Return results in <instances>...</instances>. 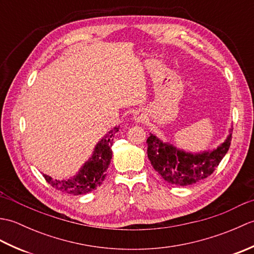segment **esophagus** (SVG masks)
<instances>
[{"instance_id":"esophagus-1","label":"esophagus","mask_w":254,"mask_h":254,"mask_svg":"<svg viewBox=\"0 0 254 254\" xmlns=\"http://www.w3.org/2000/svg\"><path fill=\"white\" fill-rule=\"evenodd\" d=\"M145 115L143 112H141V111H138V112H136L135 115H134V120H135L136 122H143L144 120H145Z\"/></svg>"}]
</instances>
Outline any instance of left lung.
Instances as JSON below:
<instances>
[{"label":"left lung","instance_id":"1","mask_svg":"<svg viewBox=\"0 0 254 254\" xmlns=\"http://www.w3.org/2000/svg\"><path fill=\"white\" fill-rule=\"evenodd\" d=\"M231 131V130H230ZM231 142V133L216 149L198 154L186 153L174 145L149 134L147 138V156L154 169L167 182L175 186H190L201 181L214 172Z\"/></svg>","mask_w":254,"mask_h":254}]
</instances>
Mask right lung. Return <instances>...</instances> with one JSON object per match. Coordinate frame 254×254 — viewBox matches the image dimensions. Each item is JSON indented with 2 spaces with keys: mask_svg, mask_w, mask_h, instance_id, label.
I'll list each match as a JSON object with an SVG mask.
<instances>
[{
  "mask_svg": "<svg viewBox=\"0 0 254 254\" xmlns=\"http://www.w3.org/2000/svg\"><path fill=\"white\" fill-rule=\"evenodd\" d=\"M118 131L119 127H113V130L100 139L96 145L93 156L86 161L76 176L67 180H53L51 177L44 175L46 181L57 190L73 195H80L96 190L106 178V171L112 158V142Z\"/></svg>",
  "mask_w": 254,
  "mask_h": 254,
  "instance_id": "obj_1",
  "label": "right lung"
}]
</instances>
